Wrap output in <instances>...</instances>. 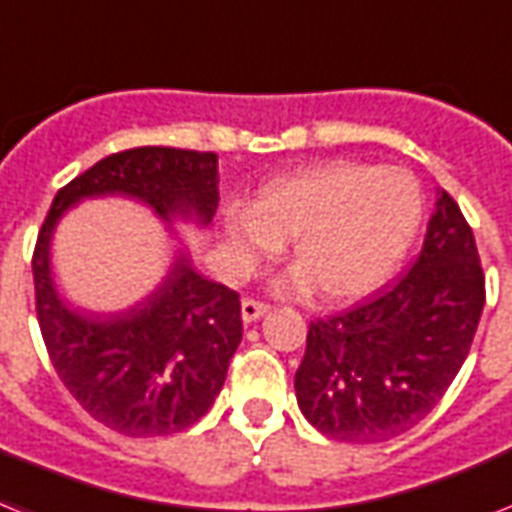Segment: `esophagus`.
<instances>
[{"mask_svg":"<svg viewBox=\"0 0 512 512\" xmlns=\"http://www.w3.org/2000/svg\"><path fill=\"white\" fill-rule=\"evenodd\" d=\"M265 313H268V305H265V302H260V299L247 297L242 302V318H244V323L257 321V318H263Z\"/></svg>","mask_w":512,"mask_h":512,"instance_id":"34e87169","label":"esophagus"}]
</instances>
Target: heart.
I'll return each mask as SVG.
<instances>
[{
	"label": "heart",
	"instance_id": "b5f03b06",
	"mask_svg": "<svg viewBox=\"0 0 512 512\" xmlns=\"http://www.w3.org/2000/svg\"><path fill=\"white\" fill-rule=\"evenodd\" d=\"M423 218L421 186L407 170L326 162L276 178L252 207L223 213L231 263L249 270L292 239L299 270L326 299H355L384 284L413 242Z\"/></svg>",
	"mask_w": 512,
	"mask_h": 512
}]
</instances>
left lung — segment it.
Wrapping results in <instances>:
<instances>
[{
  "instance_id": "8db88e82",
  "label": "left lung",
  "mask_w": 512,
  "mask_h": 512,
  "mask_svg": "<svg viewBox=\"0 0 512 512\" xmlns=\"http://www.w3.org/2000/svg\"><path fill=\"white\" fill-rule=\"evenodd\" d=\"M484 299L473 231L442 189L413 268L363 305L310 323L294 376L302 415L352 444L410 431L458 376Z\"/></svg>"
}]
</instances>
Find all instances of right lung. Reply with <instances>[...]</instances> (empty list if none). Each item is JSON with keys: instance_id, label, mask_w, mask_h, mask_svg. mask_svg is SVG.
<instances>
[{"instance_id": "right-lung-1", "label": "right lung", "mask_w": 512, "mask_h": 512, "mask_svg": "<svg viewBox=\"0 0 512 512\" xmlns=\"http://www.w3.org/2000/svg\"><path fill=\"white\" fill-rule=\"evenodd\" d=\"M139 199L165 223H210L218 207V155L136 147L99 160L54 197L33 249L36 315L54 371L78 405L126 436L189 429L213 407L242 342V302L191 268L186 252L162 284L123 313H83L62 302L52 278L54 226L89 197Z\"/></svg>"}]
</instances>
